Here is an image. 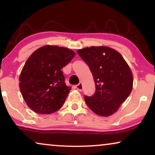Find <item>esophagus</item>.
I'll return each instance as SVG.
<instances>
[{
	"label": "esophagus",
	"mask_w": 155,
	"mask_h": 155,
	"mask_svg": "<svg viewBox=\"0 0 155 155\" xmlns=\"http://www.w3.org/2000/svg\"><path fill=\"white\" fill-rule=\"evenodd\" d=\"M76 88H77L78 90H79L80 92H82V90H83V87H82V82H80L79 84L76 85Z\"/></svg>",
	"instance_id": "1"
}]
</instances>
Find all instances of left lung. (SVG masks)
Masks as SVG:
<instances>
[{"label": "left lung", "mask_w": 155, "mask_h": 155, "mask_svg": "<svg viewBox=\"0 0 155 155\" xmlns=\"http://www.w3.org/2000/svg\"><path fill=\"white\" fill-rule=\"evenodd\" d=\"M77 53L88 65L95 82L94 94L84 96L87 105L97 115H112L132 91L128 65L119 53L106 46H91Z\"/></svg>", "instance_id": "1"}]
</instances>
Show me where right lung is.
I'll list each match as a JSON object with an SVG mask.
<instances>
[{
    "label": "right lung",
    "instance_id": "obj_1",
    "mask_svg": "<svg viewBox=\"0 0 155 155\" xmlns=\"http://www.w3.org/2000/svg\"><path fill=\"white\" fill-rule=\"evenodd\" d=\"M75 55L67 48L47 45L29 56L21 72L19 85L23 99L31 110L49 114L61 109L71 90L65 85L61 69Z\"/></svg>",
    "mask_w": 155,
    "mask_h": 155
}]
</instances>
